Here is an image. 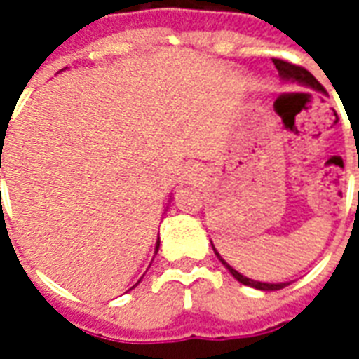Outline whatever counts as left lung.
<instances>
[{
	"mask_svg": "<svg viewBox=\"0 0 359 359\" xmlns=\"http://www.w3.org/2000/svg\"><path fill=\"white\" fill-rule=\"evenodd\" d=\"M273 65H276V69H278V72L281 74V78L283 80H292L296 81V83H302V86L306 87H311V89H315V91H320L324 93V87L318 83V80L315 78V76L309 72V70H306L304 67H300V65H292L289 63V61H283V59H272ZM214 253L218 255V259L222 262H224V266L229 270L231 273H233V278L236 279V281H240V283L244 285H250V287H253V289H259V290H279V289H285L289 283H261V281H253V279L250 278H244L242 273L236 272L235 268L229 266L227 262L222 259V255H219L218 251H216V248L212 245Z\"/></svg>",
	"mask_w": 359,
	"mask_h": 359,
	"instance_id": "8db88e82",
	"label": "left lung"
}]
</instances>
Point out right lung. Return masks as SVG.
<instances>
[{"label": "right lung", "mask_w": 359, "mask_h": 359, "mask_svg": "<svg viewBox=\"0 0 359 359\" xmlns=\"http://www.w3.org/2000/svg\"><path fill=\"white\" fill-rule=\"evenodd\" d=\"M158 248H160V240H158V244H156V251H158ZM135 287V285H134ZM134 287H132V289H134Z\"/></svg>", "instance_id": "add662e5"}]
</instances>
